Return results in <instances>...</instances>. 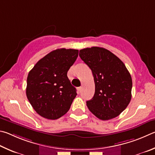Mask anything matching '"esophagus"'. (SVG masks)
<instances>
[{
  "label": "esophagus",
  "instance_id": "1",
  "mask_svg": "<svg viewBox=\"0 0 155 155\" xmlns=\"http://www.w3.org/2000/svg\"><path fill=\"white\" fill-rule=\"evenodd\" d=\"M82 86H80V87H78V93H80V92H81V91H82Z\"/></svg>",
  "mask_w": 155,
  "mask_h": 155
}]
</instances>
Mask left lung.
Segmentation results:
<instances>
[{
	"mask_svg": "<svg viewBox=\"0 0 155 155\" xmlns=\"http://www.w3.org/2000/svg\"><path fill=\"white\" fill-rule=\"evenodd\" d=\"M81 59L93 73L95 92L86 101L89 110L102 120L120 115L131 99L132 79L121 60L104 48L80 50Z\"/></svg>",
	"mask_w": 155,
	"mask_h": 155,
	"instance_id": "obj_1",
	"label": "left lung"
}]
</instances>
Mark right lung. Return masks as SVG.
I'll return each mask as SVG.
<instances>
[{"instance_id": "add662e5", "label": "right lung", "mask_w": 155, "mask_h": 155, "mask_svg": "<svg viewBox=\"0 0 155 155\" xmlns=\"http://www.w3.org/2000/svg\"><path fill=\"white\" fill-rule=\"evenodd\" d=\"M78 50L57 49L38 61L27 78L26 97L42 117L56 120L65 114L77 95L67 71L78 56Z\"/></svg>"}]
</instances>
